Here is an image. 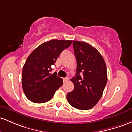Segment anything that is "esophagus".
I'll list each match as a JSON object with an SVG mask.
<instances>
[{
  "label": "esophagus",
  "instance_id": "esophagus-1",
  "mask_svg": "<svg viewBox=\"0 0 132 132\" xmlns=\"http://www.w3.org/2000/svg\"><path fill=\"white\" fill-rule=\"evenodd\" d=\"M63 82H67L68 80H69V77H65V78H63Z\"/></svg>",
  "mask_w": 132,
  "mask_h": 132
}]
</instances>
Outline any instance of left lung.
<instances>
[{
  "mask_svg": "<svg viewBox=\"0 0 132 132\" xmlns=\"http://www.w3.org/2000/svg\"><path fill=\"white\" fill-rule=\"evenodd\" d=\"M73 47L77 67L71 79L74 89L68 93L67 99L75 109L88 110L103 94L107 82L106 64L100 52L88 43L73 40Z\"/></svg>",
  "mask_w": 132,
  "mask_h": 132,
  "instance_id": "1",
  "label": "left lung"
}]
</instances>
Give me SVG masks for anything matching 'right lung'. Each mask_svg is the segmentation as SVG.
Instances as JSON below:
<instances>
[{
	"label": "right lung",
	"instance_id": "right-lung-1",
	"mask_svg": "<svg viewBox=\"0 0 132 132\" xmlns=\"http://www.w3.org/2000/svg\"><path fill=\"white\" fill-rule=\"evenodd\" d=\"M72 40L54 39L44 42L29 55L23 67L22 84L27 98L34 103L49 101L63 84L57 72L51 73L52 66Z\"/></svg>",
	"mask_w": 132,
	"mask_h": 132
}]
</instances>
